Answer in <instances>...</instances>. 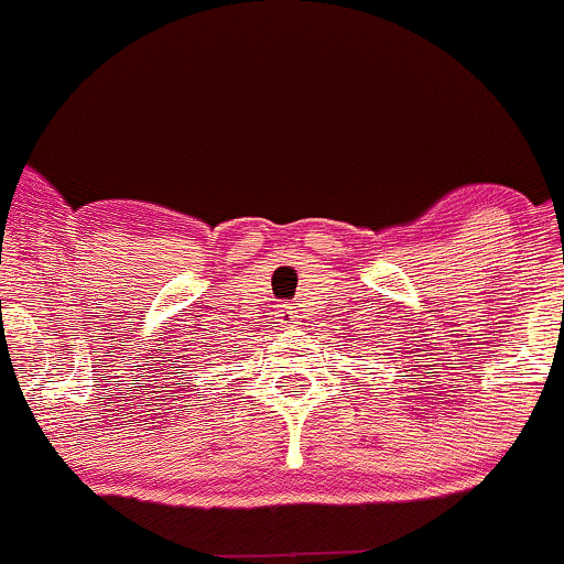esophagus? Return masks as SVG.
<instances>
[{
	"instance_id": "esophagus-1",
	"label": "esophagus",
	"mask_w": 564,
	"mask_h": 564,
	"mask_svg": "<svg viewBox=\"0 0 564 564\" xmlns=\"http://www.w3.org/2000/svg\"><path fill=\"white\" fill-rule=\"evenodd\" d=\"M295 306H282V315L280 317H284V323H288V321H293V317H295Z\"/></svg>"
}]
</instances>
